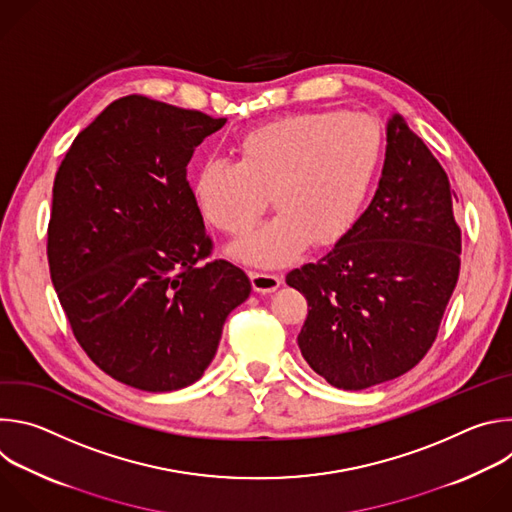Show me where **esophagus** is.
Segmentation results:
<instances>
[{
  "label": "esophagus",
  "mask_w": 512,
  "mask_h": 512,
  "mask_svg": "<svg viewBox=\"0 0 512 512\" xmlns=\"http://www.w3.org/2000/svg\"><path fill=\"white\" fill-rule=\"evenodd\" d=\"M249 275L253 289L259 291V294H269V291H275L283 283V275L275 271H251Z\"/></svg>",
  "instance_id": "obj_1"
}]
</instances>
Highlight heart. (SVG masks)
<instances>
[{"label":"heart","mask_w":512,"mask_h":512,"mask_svg":"<svg viewBox=\"0 0 512 512\" xmlns=\"http://www.w3.org/2000/svg\"><path fill=\"white\" fill-rule=\"evenodd\" d=\"M383 145V131L369 115L279 117L239 139V160H206L194 178V196L212 227L243 237L273 194L277 216L233 253L259 265L285 263L310 243L336 245L352 231L377 180Z\"/></svg>","instance_id":"obj_1"}]
</instances>
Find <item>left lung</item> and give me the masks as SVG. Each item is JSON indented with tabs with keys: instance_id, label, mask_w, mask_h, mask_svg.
Listing matches in <instances>:
<instances>
[{
	"instance_id": "obj_1",
	"label": "left lung",
	"mask_w": 512,
	"mask_h": 512,
	"mask_svg": "<svg viewBox=\"0 0 512 512\" xmlns=\"http://www.w3.org/2000/svg\"><path fill=\"white\" fill-rule=\"evenodd\" d=\"M456 200L442 164L395 115L369 208L328 255L285 277L308 300L302 356L332 387L397 379L435 342L460 275Z\"/></svg>"
}]
</instances>
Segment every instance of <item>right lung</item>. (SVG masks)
<instances>
[{"label": "right lung", "mask_w": 512, "mask_h": 512, "mask_svg": "<svg viewBox=\"0 0 512 512\" xmlns=\"http://www.w3.org/2000/svg\"><path fill=\"white\" fill-rule=\"evenodd\" d=\"M225 117L143 95L113 101L68 148L52 188L48 267L81 348L109 377L152 393L192 385L251 294L214 243L186 180Z\"/></svg>", "instance_id": "obj_1"}]
</instances>
